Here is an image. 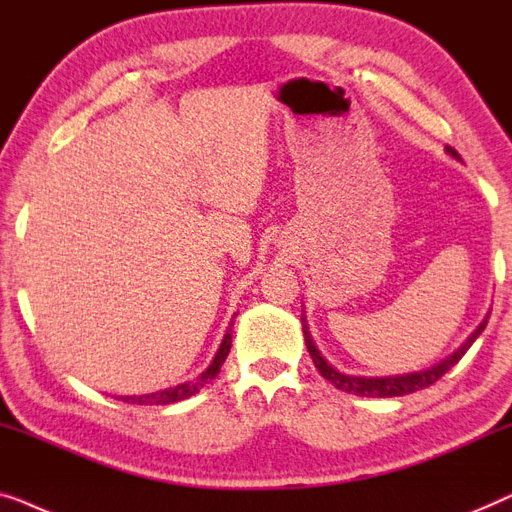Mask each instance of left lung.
Returning a JSON list of instances; mask_svg holds the SVG:
<instances>
[{"mask_svg":"<svg viewBox=\"0 0 512 512\" xmlns=\"http://www.w3.org/2000/svg\"><path fill=\"white\" fill-rule=\"evenodd\" d=\"M445 150H448V155L457 157V160H459V153H457L455 148L445 146ZM301 322H304L306 348H308V352H311L315 369L322 373V378H327L329 383L336 387V390H343V392H348V394H357V397H380V399H385V397H403V394H413L417 390H424V387L434 385L438 378L445 376V373H448L452 366H455L459 359L466 355V350L471 348L475 338H478L482 334V329H485L487 318L480 322V327L475 329L469 338H466V343L462 345V348H459L457 352H452V355L448 359H443L441 364L429 366V369H424V371L403 373V376H385V378L348 376V373L336 371L334 366H331L327 359L320 355V350L315 348V343H313V338H311V331H308V325H306V318H301Z\"/></svg>","mask_w":512,"mask_h":512,"instance_id":"obj_1","label":"left lung"}]
</instances>
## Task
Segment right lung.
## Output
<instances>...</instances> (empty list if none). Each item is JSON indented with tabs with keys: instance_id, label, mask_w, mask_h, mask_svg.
I'll list each match as a JSON object with an SVG mask.
<instances>
[{
	"instance_id": "1",
	"label": "right lung",
	"mask_w": 512,
	"mask_h": 512,
	"mask_svg": "<svg viewBox=\"0 0 512 512\" xmlns=\"http://www.w3.org/2000/svg\"><path fill=\"white\" fill-rule=\"evenodd\" d=\"M229 348H232V327L222 338L220 343V350L215 352L213 362L208 364V369L201 373L197 380H187V383H181L176 387H167V390H160V392H153V394H141V397H118L127 403H139V406H164V403H176V401H183V399H190L192 394H197L201 387H204L208 380H213L215 376L220 373V366L225 362L227 355H229Z\"/></svg>"
}]
</instances>
